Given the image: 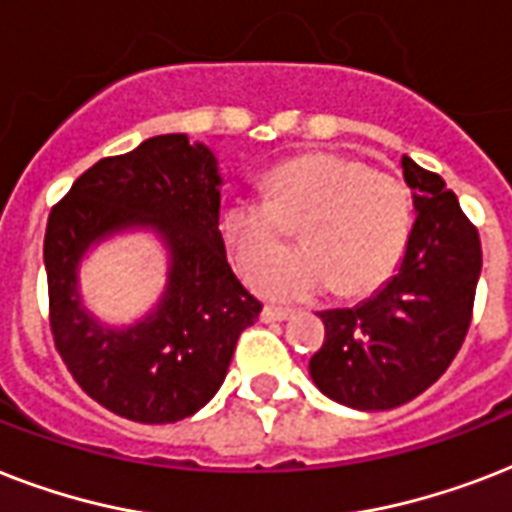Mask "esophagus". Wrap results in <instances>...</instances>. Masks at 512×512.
Instances as JSON below:
<instances>
[{
	"label": "esophagus",
	"instance_id": "1",
	"mask_svg": "<svg viewBox=\"0 0 512 512\" xmlns=\"http://www.w3.org/2000/svg\"><path fill=\"white\" fill-rule=\"evenodd\" d=\"M260 316H263V321H287L292 316V311L289 308H279V305H265Z\"/></svg>",
	"mask_w": 512,
	"mask_h": 512
}]
</instances>
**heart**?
<instances>
[{
    "instance_id": "1",
    "label": "heart",
    "mask_w": 512,
    "mask_h": 512,
    "mask_svg": "<svg viewBox=\"0 0 512 512\" xmlns=\"http://www.w3.org/2000/svg\"><path fill=\"white\" fill-rule=\"evenodd\" d=\"M414 201L401 177L361 159L313 151L265 177V196H233L220 209V236L241 276L278 254L298 231L304 249L266 266L252 284L271 300L342 297L380 289L404 260Z\"/></svg>"
}]
</instances>
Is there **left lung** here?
Here are the masks:
<instances>
[{"instance_id":"1","label":"left lung","mask_w":512,"mask_h":512,"mask_svg":"<svg viewBox=\"0 0 512 512\" xmlns=\"http://www.w3.org/2000/svg\"><path fill=\"white\" fill-rule=\"evenodd\" d=\"M417 220L396 276L358 308L324 311L311 358L316 388L337 404L385 412L412 401L460 353L481 276L478 228L441 175L401 159Z\"/></svg>"}]
</instances>
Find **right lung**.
<instances>
[{
	"label": "right lung",
	"mask_w": 512,
	"mask_h": 512,
	"mask_svg": "<svg viewBox=\"0 0 512 512\" xmlns=\"http://www.w3.org/2000/svg\"><path fill=\"white\" fill-rule=\"evenodd\" d=\"M217 185L207 146L159 135L92 164L47 217L55 350L76 385L124 420L164 425L199 412L223 385L241 332L263 311L225 257ZM127 224L163 231L173 271L157 313L138 328L111 333L78 308L75 265L92 240Z\"/></svg>",
	"instance_id": "add662e5"
}]
</instances>
